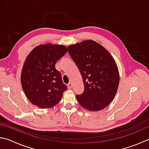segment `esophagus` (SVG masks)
<instances>
[{
    "instance_id": "1",
    "label": "esophagus",
    "mask_w": 149,
    "mask_h": 149,
    "mask_svg": "<svg viewBox=\"0 0 149 149\" xmlns=\"http://www.w3.org/2000/svg\"><path fill=\"white\" fill-rule=\"evenodd\" d=\"M67 86H68V88L70 89L72 87V83H69L67 85Z\"/></svg>"
}]
</instances>
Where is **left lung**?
<instances>
[{"mask_svg": "<svg viewBox=\"0 0 149 149\" xmlns=\"http://www.w3.org/2000/svg\"><path fill=\"white\" fill-rule=\"evenodd\" d=\"M81 74L84 92L76 96L79 104L91 111L106 107L115 98L120 81L115 61L106 49L88 40L68 47Z\"/></svg>", "mask_w": 149, "mask_h": 149, "instance_id": "left-lung-1", "label": "left lung"}]
</instances>
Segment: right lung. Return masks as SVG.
I'll list each match as a JSON object with an SVG mask.
<instances>
[{"label":"right lung","mask_w":149,"mask_h":149,"mask_svg":"<svg viewBox=\"0 0 149 149\" xmlns=\"http://www.w3.org/2000/svg\"><path fill=\"white\" fill-rule=\"evenodd\" d=\"M65 45L46 44L34 47L26 56L21 74L25 96L32 104L47 109L58 104L67 86L55 64L67 53Z\"/></svg>","instance_id":"obj_1"}]
</instances>
